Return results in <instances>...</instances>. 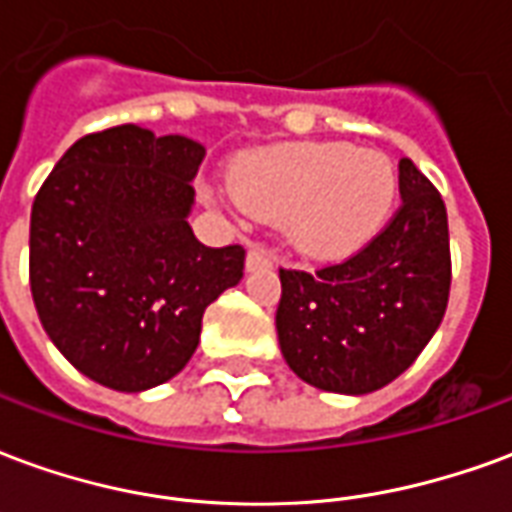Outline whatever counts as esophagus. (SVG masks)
<instances>
[{"instance_id":"obj_1","label":"esophagus","mask_w":512,"mask_h":512,"mask_svg":"<svg viewBox=\"0 0 512 512\" xmlns=\"http://www.w3.org/2000/svg\"><path fill=\"white\" fill-rule=\"evenodd\" d=\"M271 255H268L266 249H260V246H249V252H246V268L249 271H257V268H271Z\"/></svg>"}]
</instances>
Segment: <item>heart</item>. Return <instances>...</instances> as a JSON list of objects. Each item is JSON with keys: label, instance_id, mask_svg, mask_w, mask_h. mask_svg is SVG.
I'll list each match as a JSON object with an SVG mask.
<instances>
[{"label": "heart", "instance_id": "b5f03b06", "mask_svg": "<svg viewBox=\"0 0 512 512\" xmlns=\"http://www.w3.org/2000/svg\"><path fill=\"white\" fill-rule=\"evenodd\" d=\"M395 191V169L378 150L288 142L238 158L216 200L263 222H282L301 255L343 257L381 230Z\"/></svg>", "mask_w": 512, "mask_h": 512}]
</instances>
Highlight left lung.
Segmentation results:
<instances>
[{
    "label": "left lung",
    "mask_w": 512,
    "mask_h": 512,
    "mask_svg": "<svg viewBox=\"0 0 512 512\" xmlns=\"http://www.w3.org/2000/svg\"><path fill=\"white\" fill-rule=\"evenodd\" d=\"M400 208L337 266L279 271V348L310 386L367 395L414 365L450 299V230L441 194L400 158Z\"/></svg>",
    "instance_id": "8db88e82"
}]
</instances>
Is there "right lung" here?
Returning a JSON list of instances; mask_svg holds the SVG:
<instances>
[{
    "label": "right lung",
    "instance_id": "add662e5",
    "mask_svg": "<svg viewBox=\"0 0 512 512\" xmlns=\"http://www.w3.org/2000/svg\"><path fill=\"white\" fill-rule=\"evenodd\" d=\"M205 147L117 126L82 136L32 202L29 288L51 343L117 392L175 378L205 307L244 277V246L200 244L191 180Z\"/></svg>",
    "mask_w": 512,
    "mask_h": 512
}]
</instances>
